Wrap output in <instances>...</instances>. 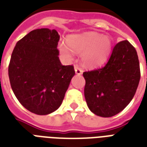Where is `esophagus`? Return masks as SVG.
<instances>
[{
    "mask_svg": "<svg viewBox=\"0 0 147 147\" xmlns=\"http://www.w3.org/2000/svg\"><path fill=\"white\" fill-rule=\"evenodd\" d=\"M75 71L77 75H82L83 72L82 69H81L80 67H78V65H75Z\"/></svg>",
    "mask_w": 147,
    "mask_h": 147,
    "instance_id": "1",
    "label": "esophagus"
}]
</instances>
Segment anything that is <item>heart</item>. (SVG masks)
<instances>
[{
	"mask_svg": "<svg viewBox=\"0 0 147 147\" xmlns=\"http://www.w3.org/2000/svg\"><path fill=\"white\" fill-rule=\"evenodd\" d=\"M67 42L72 50L82 55L84 64L89 67L103 64L108 57L112 47L111 40L108 36L94 32L70 36ZM69 47L64 42L59 45L60 52L70 59L72 58V52Z\"/></svg>",
	"mask_w": 147,
	"mask_h": 147,
	"instance_id": "1",
	"label": "heart"
}]
</instances>
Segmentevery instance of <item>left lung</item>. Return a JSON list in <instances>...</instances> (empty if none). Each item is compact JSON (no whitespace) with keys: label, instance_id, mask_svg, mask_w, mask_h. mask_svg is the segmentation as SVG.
Returning a JSON list of instances; mask_svg holds the SVG:
<instances>
[{"label":"left lung","instance_id":"obj_1","mask_svg":"<svg viewBox=\"0 0 147 147\" xmlns=\"http://www.w3.org/2000/svg\"><path fill=\"white\" fill-rule=\"evenodd\" d=\"M85 98L94 114L110 117L123 111L134 96L140 79L137 51L128 42H117L105 66L84 71Z\"/></svg>","mask_w":147,"mask_h":147}]
</instances>
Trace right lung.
<instances>
[{"label": "right lung", "mask_w": 147, "mask_h": 147, "mask_svg": "<svg viewBox=\"0 0 147 147\" xmlns=\"http://www.w3.org/2000/svg\"><path fill=\"white\" fill-rule=\"evenodd\" d=\"M59 38L55 30H34L17 42L11 55V88L20 103L36 114H49L59 107L75 75L73 65L60 62Z\"/></svg>", "instance_id": "1"}]
</instances>
